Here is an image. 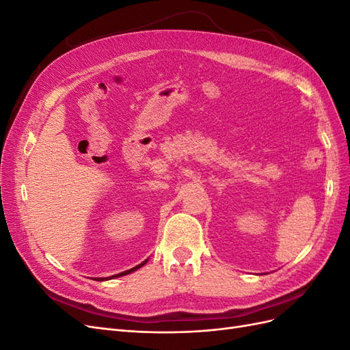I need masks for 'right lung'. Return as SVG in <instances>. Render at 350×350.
I'll return each mask as SVG.
<instances>
[{
  "label": "right lung",
  "instance_id": "obj_1",
  "mask_svg": "<svg viewBox=\"0 0 350 350\" xmlns=\"http://www.w3.org/2000/svg\"><path fill=\"white\" fill-rule=\"evenodd\" d=\"M149 261V258L147 260H144L142 264H139V266H135V267H133V269H130V270H126V271H122V273H118V274H113V276H111V278H98V279H94V280H98V282H103V280H109V279H116V278H121V276H125V274H130V273H133V271H135V270H139L140 267H143L144 264Z\"/></svg>",
  "mask_w": 350,
  "mask_h": 350
}]
</instances>
